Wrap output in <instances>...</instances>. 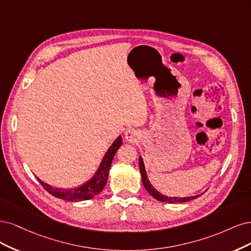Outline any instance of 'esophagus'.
<instances>
[{
	"mask_svg": "<svg viewBox=\"0 0 251 251\" xmlns=\"http://www.w3.org/2000/svg\"><path fill=\"white\" fill-rule=\"evenodd\" d=\"M139 139V134L134 130V129H127L125 131V140L129 143H134Z\"/></svg>",
	"mask_w": 251,
	"mask_h": 251,
	"instance_id": "1",
	"label": "esophagus"
}]
</instances>
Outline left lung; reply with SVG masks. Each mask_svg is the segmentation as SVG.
<instances>
[{
	"label": "left lung",
	"instance_id": "1",
	"mask_svg": "<svg viewBox=\"0 0 251 251\" xmlns=\"http://www.w3.org/2000/svg\"><path fill=\"white\" fill-rule=\"evenodd\" d=\"M139 164H140V170H141V175H142V181L145 189L147 190V192L150 194V195L155 198L158 201L161 202H168V203H181V202H187L190 200L195 199L197 197H199V195L197 196H191V197H184V198H179V197H168L165 195H161L159 192H157L154 188H153V185L150 183L147 174H146V170H145V166H144V161L142 156L139 157Z\"/></svg>",
	"mask_w": 251,
	"mask_h": 251
}]
</instances>
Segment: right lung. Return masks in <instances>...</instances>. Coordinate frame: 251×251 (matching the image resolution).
Instances as JSON below:
<instances>
[{"label": "right lung", "instance_id": "add662e5", "mask_svg": "<svg viewBox=\"0 0 251 251\" xmlns=\"http://www.w3.org/2000/svg\"><path fill=\"white\" fill-rule=\"evenodd\" d=\"M122 145V137L119 136L118 139L112 143L107 152L105 153V155L102 159V163L94 175L92 179L85 182L84 184L80 185L75 189H59V188H53L52 185H49L48 183L38 179L39 183L43 185L46 191L49 192L51 195L57 197L62 200L68 201H83L88 200L95 197L104 189L105 184L107 182L108 173L112 158H114L116 152Z\"/></svg>", "mask_w": 251, "mask_h": 251}]
</instances>
